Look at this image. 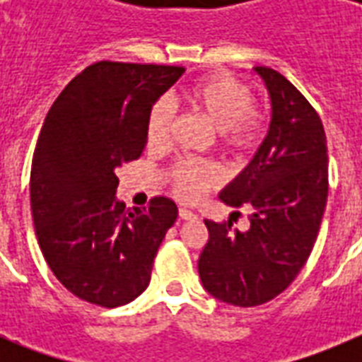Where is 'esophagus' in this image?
I'll return each mask as SVG.
<instances>
[{
    "instance_id": "34e87169",
    "label": "esophagus",
    "mask_w": 362,
    "mask_h": 362,
    "mask_svg": "<svg viewBox=\"0 0 362 362\" xmlns=\"http://www.w3.org/2000/svg\"><path fill=\"white\" fill-rule=\"evenodd\" d=\"M178 218H180V220H195V214H193L192 210L178 209Z\"/></svg>"
}]
</instances>
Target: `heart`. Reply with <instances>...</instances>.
Segmentation results:
<instances>
[{
    "instance_id": "1",
    "label": "heart",
    "mask_w": 362,
    "mask_h": 362,
    "mask_svg": "<svg viewBox=\"0 0 362 362\" xmlns=\"http://www.w3.org/2000/svg\"><path fill=\"white\" fill-rule=\"evenodd\" d=\"M187 107L195 110L218 131L223 150L242 153L257 146L264 129V116L252 107L250 88L227 75H209L189 86L184 95ZM173 125V110L167 101H158L150 109L146 120V141L150 146H159L169 139ZM173 189L180 199L193 201L204 187L218 182V173L212 167L197 161H180L170 170Z\"/></svg>"
}]
</instances>
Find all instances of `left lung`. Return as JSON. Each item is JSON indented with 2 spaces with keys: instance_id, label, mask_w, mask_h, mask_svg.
I'll list each match as a JSON object with an SVG mask.
<instances>
[{
  "instance_id": "left-lung-1",
  "label": "left lung",
  "mask_w": 362,
  "mask_h": 362,
  "mask_svg": "<svg viewBox=\"0 0 362 362\" xmlns=\"http://www.w3.org/2000/svg\"><path fill=\"white\" fill-rule=\"evenodd\" d=\"M270 98L269 133L221 203L252 210L250 229L204 220L209 242L199 257L206 291L250 308L278 297L308 261L329 193L327 136L303 93L270 67H253Z\"/></svg>"
}]
</instances>
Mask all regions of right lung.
<instances>
[{
  "instance_id": "obj_1",
  "label": "right lung",
  "mask_w": 362,
  "mask_h": 362,
  "mask_svg": "<svg viewBox=\"0 0 362 362\" xmlns=\"http://www.w3.org/2000/svg\"><path fill=\"white\" fill-rule=\"evenodd\" d=\"M184 71L98 62L64 88L45 118L30 176L33 226L54 276L86 303L115 308L139 297L176 221L167 197L125 209L116 169L141 158L150 109Z\"/></svg>"
}]
</instances>
